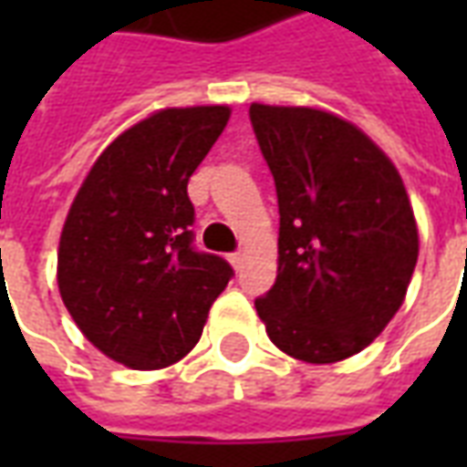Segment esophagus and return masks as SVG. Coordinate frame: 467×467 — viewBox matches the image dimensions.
I'll list each match as a JSON object with an SVG mask.
<instances>
[{
  "mask_svg": "<svg viewBox=\"0 0 467 467\" xmlns=\"http://www.w3.org/2000/svg\"><path fill=\"white\" fill-rule=\"evenodd\" d=\"M230 263H233V267H234V270H243L244 254H243V253H233V254H230Z\"/></svg>",
  "mask_w": 467,
  "mask_h": 467,
  "instance_id": "34e87169",
  "label": "esophagus"
}]
</instances>
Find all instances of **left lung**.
Masks as SVG:
<instances>
[{
  "mask_svg": "<svg viewBox=\"0 0 467 467\" xmlns=\"http://www.w3.org/2000/svg\"><path fill=\"white\" fill-rule=\"evenodd\" d=\"M280 207L277 280L254 300L277 348L337 362L400 310L418 227L395 164L370 137L310 107H250Z\"/></svg>",
  "mask_w": 467,
  "mask_h": 467,
  "instance_id": "1",
  "label": "left lung"
}]
</instances>
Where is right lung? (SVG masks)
Returning <instances> with one entry per match:
<instances>
[{"mask_svg":"<svg viewBox=\"0 0 467 467\" xmlns=\"http://www.w3.org/2000/svg\"><path fill=\"white\" fill-rule=\"evenodd\" d=\"M230 107L162 109L99 154L59 237L57 283L97 350L160 370L192 350L233 267L194 247L187 182Z\"/></svg>","mask_w":467,"mask_h":467,"instance_id":"obj_1","label":"right lung"}]
</instances>
